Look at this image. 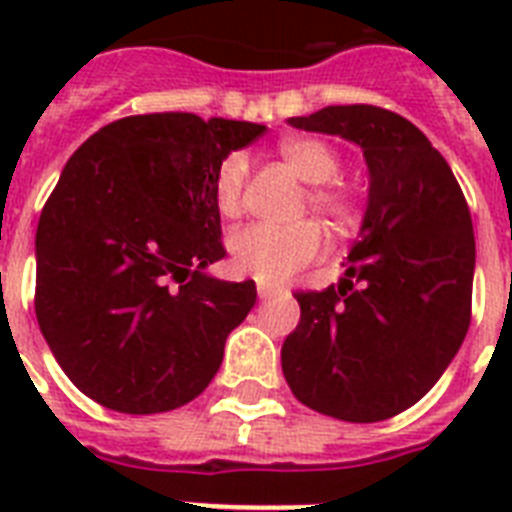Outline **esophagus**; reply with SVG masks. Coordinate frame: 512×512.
I'll return each mask as SVG.
<instances>
[{
    "instance_id": "1",
    "label": "esophagus",
    "mask_w": 512,
    "mask_h": 512,
    "mask_svg": "<svg viewBox=\"0 0 512 512\" xmlns=\"http://www.w3.org/2000/svg\"><path fill=\"white\" fill-rule=\"evenodd\" d=\"M281 292H284V287H279V284L257 281V295H260V300H271V297L281 295Z\"/></svg>"
}]
</instances>
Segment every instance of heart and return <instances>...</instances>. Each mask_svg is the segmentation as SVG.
Masks as SVG:
<instances>
[{"label":"heart","instance_id":"1","mask_svg":"<svg viewBox=\"0 0 512 512\" xmlns=\"http://www.w3.org/2000/svg\"><path fill=\"white\" fill-rule=\"evenodd\" d=\"M279 154L297 175L313 183L308 188L305 204L327 217L332 225H353L361 215L358 196L348 185L337 180L340 154L319 138H289L279 146ZM249 159L241 151H233L217 164L215 170V204L220 215L236 217L244 209L247 193ZM231 265L236 273L255 276L260 281H281L297 268L313 263L324 252V233L319 223L300 220V223H252L233 233L228 241Z\"/></svg>","mask_w":512,"mask_h":512}]
</instances>
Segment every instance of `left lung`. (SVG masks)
Here are the masks:
<instances>
[{"label": "left lung", "mask_w": 512, "mask_h": 512, "mask_svg": "<svg viewBox=\"0 0 512 512\" xmlns=\"http://www.w3.org/2000/svg\"><path fill=\"white\" fill-rule=\"evenodd\" d=\"M361 146L369 204L340 284L297 292L300 324L281 345L297 401L345 422L414 406L470 327L476 239L468 201L430 140L377 106H327L289 119Z\"/></svg>", "instance_id": "8db88e82"}]
</instances>
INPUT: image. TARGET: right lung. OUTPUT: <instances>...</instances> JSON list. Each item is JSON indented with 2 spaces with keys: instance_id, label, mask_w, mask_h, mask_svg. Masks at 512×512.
<instances>
[{
  "instance_id": "add662e5",
  "label": "right lung",
  "mask_w": 512,
  "mask_h": 512,
  "mask_svg": "<svg viewBox=\"0 0 512 512\" xmlns=\"http://www.w3.org/2000/svg\"><path fill=\"white\" fill-rule=\"evenodd\" d=\"M263 124L146 114L111 122L68 159L36 228V321L84 396L124 414L188 404L223 364L255 281L223 260L215 170Z\"/></svg>"
}]
</instances>
